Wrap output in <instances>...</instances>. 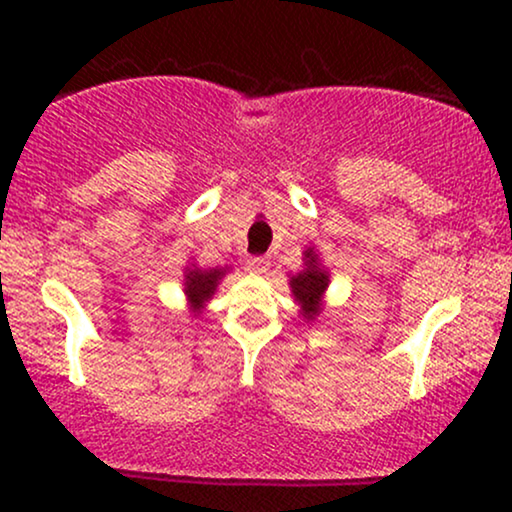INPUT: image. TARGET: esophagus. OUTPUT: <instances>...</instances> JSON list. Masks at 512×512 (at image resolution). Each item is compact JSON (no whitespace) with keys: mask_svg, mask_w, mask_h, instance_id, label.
<instances>
[{"mask_svg":"<svg viewBox=\"0 0 512 512\" xmlns=\"http://www.w3.org/2000/svg\"><path fill=\"white\" fill-rule=\"evenodd\" d=\"M248 269L255 274H264L269 269V257H250Z\"/></svg>","mask_w":512,"mask_h":512,"instance_id":"34e87169","label":"esophagus"}]
</instances>
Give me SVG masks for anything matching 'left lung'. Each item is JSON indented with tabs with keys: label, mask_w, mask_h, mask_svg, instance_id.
Returning <instances> with one entry per match:
<instances>
[{
	"label": "left lung",
	"mask_w": 512,
	"mask_h": 512,
	"mask_svg": "<svg viewBox=\"0 0 512 512\" xmlns=\"http://www.w3.org/2000/svg\"><path fill=\"white\" fill-rule=\"evenodd\" d=\"M305 257H308V269H303L301 274L293 276L291 289H293V296H296L298 303H301L303 315L308 317V320H313L317 310H320V305L317 303H320V296L327 289L330 276H327L325 269H320L313 250H305Z\"/></svg>",
	"instance_id": "obj_1"
}]
</instances>
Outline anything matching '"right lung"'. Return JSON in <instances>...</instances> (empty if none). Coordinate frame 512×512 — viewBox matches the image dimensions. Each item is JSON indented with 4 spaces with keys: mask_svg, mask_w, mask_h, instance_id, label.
I'll return each mask as SVG.
<instances>
[{
    "mask_svg": "<svg viewBox=\"0 0 512 512\" xmlns=\"http://www.w3.org/2000/svg\"><path fill=\"white\" fill-rule=\"evenodd\" d=\"M221 276H223L221 269H199V267L187 269L185 293L190 296L195 313H199V310H202V305L207 303L211 296H214L216 284L221 281Z\"/></svg>",
    "mask_w": 512,
    "mask_h": 512,
    "instance_id": "obj_1",
    "label": "right lung"
}]
</instances>
